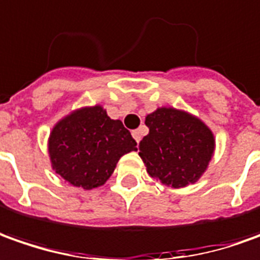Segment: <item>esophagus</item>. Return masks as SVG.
<instances>
[{
  "instance_id": "1",
  "label": "esophagus",
  "mask_w": 260,
  "mask_h": 260,
  "mask_svg": "<svg viewBox=\"0 0 260 260\" xmlns=\"http://www.w3.org/2000/svg\"><path fill=\"white\" fill-rule=\"evenodd\" d=\"M133 137H134V140L137 141V143H140L141 140V132L140 130H133Z\"/></svg>"
}]
</instances>
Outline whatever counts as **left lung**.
Returning <instances> with one entry per match:
<instances>
[{
  "label": "left lung",
  "instance_id": "8db88e82",
  "mask_svg": "<svg viewBox=\"0 0 260 260\" xmlns=\"http://www.w3.org/2000/svg\"><path fill=\"white\" fill-rule=\"evenodd\" d=\"M146 126L150 132L139 144V155L148 175L171 188L198 181L215 150L209 127L174 107H160L147 114Z\"/></svg>",
  "mask_w": 260,
  "mask_h": 260
}]
</instances>
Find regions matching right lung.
Here are the masks:
<instances>
[{
	"mask_svg": "<svg viewBox=\"0 0 260 260\" xmlns=\"http://www.w3.org/2000/svg\"><path fill=\"white\" fill-rule=\"evenodd\" d=\"M137 143L120 120L102 106L82 107L52 128L48 150L52 168L75 187L92 189L110 178L121 155Z\"/></svg>",
	"mask_w": 260,
	"mask_h": 260,
	"instance_id": "obj_1",
	"label": "right lung"
}]
</instances>
